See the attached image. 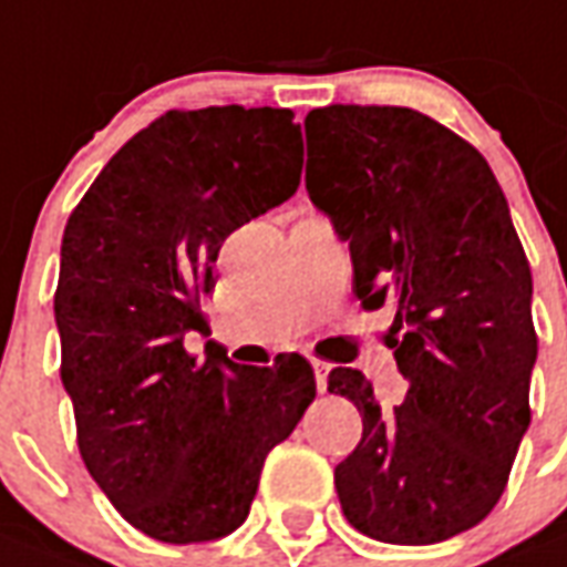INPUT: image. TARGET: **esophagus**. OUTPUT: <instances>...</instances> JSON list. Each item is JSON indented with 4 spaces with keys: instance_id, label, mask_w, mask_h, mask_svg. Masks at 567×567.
Segmentation results:
<instances>
[{
    "instance_id": "obj_1",
    "label": "esophagus",
    "mask_w": 567,
    "mask_h": 567,
    "mask_svg": "<svg viewBox=\"0 0 567 567\" xmlns=\"http://www.w3.org/2000/svg\"><path fill=\"white\" fill-rule=\"evenodd\" d=\"M312 369H315V380H318V392H327V374H330V362L312 360Z\"/></svg>"
}]
</instances>
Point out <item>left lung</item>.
Masks as SVG:
<instances>
[{
  "label": "left lung",
  "mask_w": 567,
  "mask_h": 567,
  "mask_svg": "<svg viewBox=\"0 0 567 567\" xmlns=\"http://www.w3.org/2000/svg\"><path fill=\"white\" fill-rule=\"evenodd\" d=\"M306 148V189L351 249L357 300L395 309L389 348L408 380L386 410L360 371H330L362 416L336 466L341 512L378 542H446L491 514L529 427L538 339L512 210L487 159L408 106L312 110Z\"/></svg>",
  "instance_id": "1"
}]
</instances>
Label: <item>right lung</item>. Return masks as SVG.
I'll return each mask as SVG.
<instances>
[{"label": "right lung", "instance_id": "add662e5", "mask_svg": "<svg viewBox=\"0 0 567 567\" xmlns=\"http://www.w3.org/2000/svg\"><path fill=\"white\" fill-rule=\"evenodd\" d=\"M291 110L166 112L103 166L68 219L55 291L82 461L130 524L166 544L244 524L267 452L315 401L300 353L237 365L198 312L235 228L297 193Z\"/></svg>", "mask_w": 567, "mask_h": 567}]
</instances>
